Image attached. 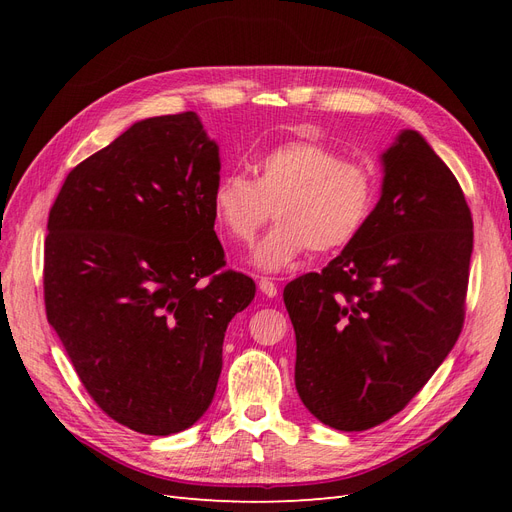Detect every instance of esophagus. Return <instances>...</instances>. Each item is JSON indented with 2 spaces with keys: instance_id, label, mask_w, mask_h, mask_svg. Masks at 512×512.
<instances>
[{
  "instance_id": "esophagus-1",
  "label": "esophagus",
  "mask_w": 512,
  "mask_h": 512,
  "mask_svg": "<svg viewBox=\"0 0 512 512\" xmlns=\"http://www.w3.org/2000/svg\"><path fill=\"white\" fill-rule=\"evenodd\" d=\"M258 288H260V292L265 294V297H269V299H273L275 294H277V286H275V284L269 280V277H260Z\"/></svg>"
}]
</instances>
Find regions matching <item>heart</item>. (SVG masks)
<instances>
[{
	"label": "heart",
	"mask_w": 512,
	"mask_h": 512,
	"mask_svg": "<svg viewBox=\"0 0 512 512\" xmlns=\"http://www.w3.org/2000/svg\"><path fill=\"white\" fill-rule=\"evenodd\" d=\"M378 196L374 168L318 141H288L254 164V179L232 173L213 190V215L230 239L250 243L273 209L277 224L262 237L252 265L277 273L307 250L327 254L350 245L371 218Z\"/></svg>",
	"instance_id": "heart-1"
}]
</instances>
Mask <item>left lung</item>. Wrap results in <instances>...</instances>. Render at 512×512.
Here are the masks:
<instances>
[{
    "label": "left lung",
    "mask_w": 512,
    "mask_h": 512,
    "mask_svg": "<svg viewBox=\"0 0 512 512\" xmlns=\"http://www.w3.org/2000/svg\"><path fill=\"white\" fill-rule=\"evenodd\" d=\"M380 162V198L361 235L284 288L297 393L339 431L404 410L463 324L474 247L466 196L416 130H401Z\"/></svg>",
    "instance_id": "1"
}]
</instances>
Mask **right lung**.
Returning <instances> with one entry per match:
<instances>
[{
    "label": "right lung",
    "instance_id": "add662e5",
    "mask_svg": "<svg viewBox=\"0 0 512 512\" xmlns=\"http://www.w3.org/2000/svg\"><path fill=\"white\" fill-rule=\"evenodd\" d=\"M218 183L196 113L149 117L72 168L49 213L46 318L96 404L147 436L207 412L228 322L256 292L243 273L213 275Z\"/></svg>",
    "mask_w": 512,
    "mask_h": 512
}]
</instances>
